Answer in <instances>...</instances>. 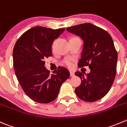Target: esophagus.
Here are the masks:
<instances>
[{
  "instance_id": "obj_1",
  "label": "esophagus",
  "mask_w": 127,
  "mask_h": 127,
  "mask_svg": "<svg viewBox=\"0 0 127 127\" xmlns=\"http://www.w3.org/2000/svg\"><path fill=\"white\" fill-rule=\"evenodd\" d=\"M70 76H71V77L74 76V72H72V71H70Z\"/></svg>"
}]
</instances>
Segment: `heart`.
Segmentation results:
<instances>
[{"mask_svg": "<svg viewBox=\"0 0 127 127\" xmlns=\"http://www.w3.org/2000/svg\"><path fill=\"white\" fill-rule=\"evenodd\" d=\"M73 60L71 58H67L64 60L63 64L69 67H72L73 66Z\"/></svg>", "mask_w": 127, "mask_h": 127, "instance_id": "heart-1", "label": "heart"}]
</instances>
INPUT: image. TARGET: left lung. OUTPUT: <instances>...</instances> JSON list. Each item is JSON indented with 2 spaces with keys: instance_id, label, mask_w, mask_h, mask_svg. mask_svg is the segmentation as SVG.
Segmentation results:
<instances>
[{
  "instance_id": "8db88e82",
  "label": "left lung",
  "mask_w": 127,
  "mask_h": 127,
  "mask_svg": "<svg viewBox=\"0 0 127 127\" xmlns=\"http://www.w3.org/2000/svg\"><path fill=\"white\" fill-rule=\"evenodd\" d=\"M84 41L79 67L88 66L90 73L76 72L81 84L75 89L77 96L86 102H95L104 97L115 79L117 53L110 34L91 23H86L66 28Z\"/></svg>"
}]
</instances>
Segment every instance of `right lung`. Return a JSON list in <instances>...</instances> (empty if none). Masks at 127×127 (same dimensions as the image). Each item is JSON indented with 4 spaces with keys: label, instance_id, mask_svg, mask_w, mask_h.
Wrapping results in <instances>:
<instances>
[{
    "label": "right lung",
    "instance_id": "1",
    "mask_svg": "<svg viewBox=\"0 0 127 127\" xmlns=\"http://www.w3.org/2000/svg\"><path fill=\"white\" fill-rule=\"evenodd\" d=\"M64 30L36 26L25 32L13 48L17 79L27 96L36 102L47 104L55 100L62 84L70 76L65 67H59L50 74L45 66V59L52 56L53 43Z\"/></svg>",
    "mask_w": 127,
    "mask_h": 127
}]
</instances>
